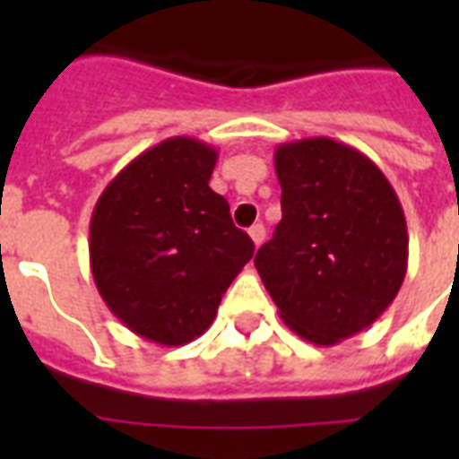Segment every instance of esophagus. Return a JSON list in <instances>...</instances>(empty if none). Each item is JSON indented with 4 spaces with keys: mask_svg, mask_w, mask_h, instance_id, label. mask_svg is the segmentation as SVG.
<instances>
[{
    "mask_svg": "<svg viewBox=\"0 0 459 459\" xmlns=\"http://www.w3.org/2000/svg\"><path fill=\"white\" fill-rule=\"evenodd\" d=\"M247 233H250V238H252V243L257 245H262L264 243V236H266V230H264V226H262V223H255V226H252L250 230H247Z\"/></svg>",
    "mask_w": 459,
    "mask_h": 459,
    "instance_id": "34e87169",
    "label": "esophagus"
}]
</instances>
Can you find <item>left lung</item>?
<instances>
[{
	"label": "left lung",
	"instance_id": "1",
	"mask_svg": "<svg viewBox=\"0 0 459 459\" xmlns=\"http://www.w3.org/2000/svg\"><path fill=\"white\" fill-rule=\"evenodd\" d=\"M273 166L283 219L255 266L286 326L328 348L395 300L407 273L405 212L384 171L333 138L283 143Z\"/></svg>",
	"mask_w": 459,
	"mask_h": 459
}]
</instances>
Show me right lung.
Returning <instances> with one entry per match:
<instances>
[{
  "label": "right lung",
  "mask_w": 459,
  "mask_h": 459,
  "mask_svg": "<svg viewBox=\"0 0 459 459\" xmlns=\"http://www.w3.org/2000/svg\"><path fill=\"white\" fill-rule=\"evenodd\" d=\"M219 152L195 138L150 147L104 187L90 219V269L126 328L166 348L200 338L255 255L209 187Z\"/></svg>",
  "instance_id": "right-lung-1"
}]
</instances>
